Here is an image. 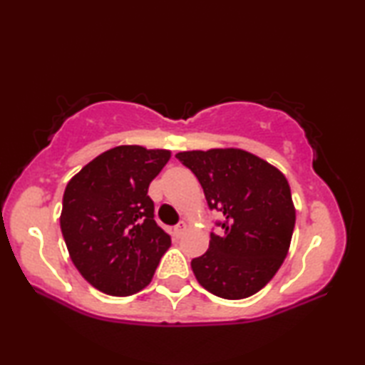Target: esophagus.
Listing matches in <instances>:
<instances>
[{
	"label": "esophagus",
	"instance_id": "esophagus-1",
	"mask_svg": "<svg viewBox=\"0 0 365 365\" xmlns=\"http://www.w3.org/2000/svg\"><path fill=\"white\" fill-rule=\"evenodd\" d=\"M187 230H188V224H187V222H180V224L174 227V235H175L177 238H180L182 235H183L185 232H187Z\"/></svg>",
	"mask_w": 365,
	"mask_h": 365
}]
</instances>
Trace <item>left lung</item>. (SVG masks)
<instances>
[{
  "instance_id": "8db88e82",
  "label": "left lung",
  "mask_w": 365,
  "mask_h": 365,
  "mask_svg": "<svg viewBox=\"0 0 365 365\" xmlns=\"http://www.w3.org/2000/svg\"><path fill=\"white\" fill-rule=\"evenodd\" d=\"M200 180L211 209L224 215L222 235L191 261L200 285L219 298L243 299L274 279L292 243L296 209L287 177L240 148L175 154Z\"/></svg>"
}]
</instances>
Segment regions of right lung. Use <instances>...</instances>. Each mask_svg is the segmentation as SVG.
<instances>
[{
  "instance_id": "right-lung-1",
  "label": "right lung",
  "mask_w": 365,
  "mask_h": 365,
  "mask_svg": "<svg viewBox=\"0 0 365 365\" xmlns=\"http://www.w3.org/2000/svg\"><path fill=\"white\" fill-rule=\"evenodd\" d=\"M170 156L169 150L120 145L90 160L67 183L61 232L73 265L100 292H141L170 248L148 196Z\"/></svg>"
}]
</instances>
